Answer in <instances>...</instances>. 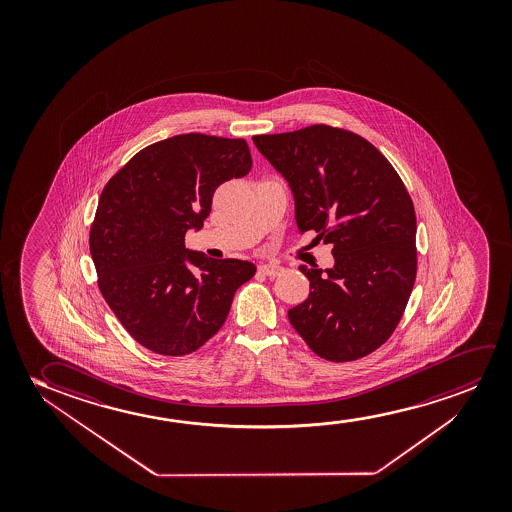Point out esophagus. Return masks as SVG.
I'll use <instances>...</instances> for the list:
<instances>
[{
	"mask_svg": "<svg viewBox=\"0 0 512 512\" xmlns=\"http://www.w3.org/2000/svg\"><path fill=\"white\" fill-rule=\"evenodd\" d=\"M280 266H274V264H260L259 273L266 274L269 278H274L280 274Z\"/></svg>",
	"mask_w": 512,
	"mask_h": 512,
	"instance_id": "34e87169",
	"label": "esophagus"
}]
</instances>
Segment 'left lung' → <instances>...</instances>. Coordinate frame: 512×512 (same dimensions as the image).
Listing matches in <instances>:
<instances>
[{"mask_svg":"<svg viewBox=\"0 0 512 512\" xmlns=\"http://www.w3.org/2000/svg\"><path fill=\"white\" fill-rule=\"evenodd\" d=\"M294 192L299 232L332 245V269L301 266L308 299L288 311L318 357L351 362L397 329L416 280V215L385 155L341 127L253 136Z\"/></svg>","mask_w":512,"mask_h":512,"instance_id":"left-lung-1","label":"left lung"}]
</instances>
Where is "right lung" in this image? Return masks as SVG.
Masks as SVG:
<instances>
[{
    "label": "right lung",
    "mask_w": 512,
    "mask_h": 512,
    "mask_svg": "<svg viewBox=\"0 0 512 512\" xmlns=\"http://www.w3.org/2000/svg\"><path fill=\"white\" fill-rule=\"evenodd\" d=\"M243 138L178 134L140 150L108 180L89 232L98 287L124 329L147 350L183 357L222 329L252 262L185 248L218 185L248 175Z\"/></svg>",
    "instance_id": "obj_1"
}]
</instances>
